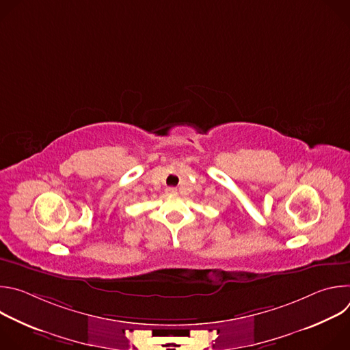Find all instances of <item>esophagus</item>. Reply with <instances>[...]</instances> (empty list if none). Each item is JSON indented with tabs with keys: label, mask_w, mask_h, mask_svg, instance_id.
<instances>
[{
	"label": "esophagus",
	"mask_w": 350,
	"mask_h": 350,
	"mask_svg": "<svg viewBox=\"0 0 350 350\" xmlns=\"http://www.w3.org/2000/svg\"><path fill=\"white\" fill-rule=\"evenodd\" d=\"M166 193H169V195H174V193H177V188H174V187H169V188H166Z\"/></svg>",
	"instance_id": "esophagus-1"
}]
</instances>
